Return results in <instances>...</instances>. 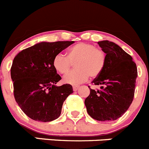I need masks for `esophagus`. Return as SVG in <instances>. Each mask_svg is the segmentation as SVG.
Here are the masks:
<instances>
[{
  "label": "esophagus",
  "instance_id": "1",
  "mask_svg": "<svg viewBox=\"0 0 149 149\" xmlns=\"http://www.w3.org/2000/svg\"><path fill=\"white\" fill-rule=\"evenodd\" d=\"M79 88V86H73V91H77L78 88Z\"/></svg>",
  "mask_w": 149,
  "mask_h": 149
}]
</instances>
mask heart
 <instances>
[{"label":"heart","mask_w":149,"mask_h":149,"mask_svg":"<svg viewBox=\"0 0 149 149\" xmlns=\"http://www.w3.org/2000/svg\"><path fill=\"white\" fill-rule=\"evenodd\" d=\"M106 54L102 49L94 45L79 42L68 49L67 55L58 54L52 60L54 69L60 74H65L75 62L76 69L64 76L63 81L72 85H78L91 77L101 74L106 64Z\"/></svg>","instance_id":"heart-1"}]
</instances>
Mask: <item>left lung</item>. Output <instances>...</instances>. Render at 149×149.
<instances>
[{
    "instance_id": "1",
    "label": "left lung",
    "mask_w": 149,
    "mask_h": 149,
    "mask_svg": "<svg viewBox=\"0 0 149 149\" xmlns=\"http://www.w3.org/2000/svg\"><path fill=\"white\" fill-rule=\"evenodd\" d=\"M98 45L106 53L104 68L94 79V85H102L101 90L90 89L85 100L88 115L98 121H112L120 118L133 100L138 71L129 54L112 42L104 40Z\"/></svg>"
}]
</instances>
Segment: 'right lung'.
<instances>
[{
  "instance_id": "right-lung-1",
  "label": "right lung",
  "mask_w": 149,
  "mask_h": 149,
  "mask_svg": "<svg viewBox=\"0 0 149 149\" xmlns=\"http://www.w3.org/2000/svg\"><path fill=\"white\" fill-rule=\"evenodd\" d=\"M74 42H40L16 55L10 68L13 95L22 110L36 121L59 118L63 104L73 92L70 84L57 86L61 79L52 66L54 57Z\"/></svg>"
}]
</instances>
